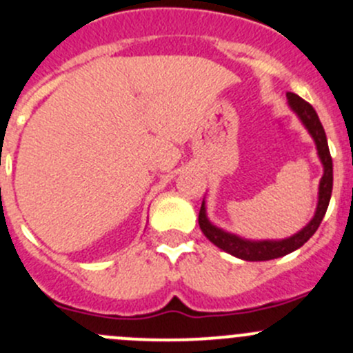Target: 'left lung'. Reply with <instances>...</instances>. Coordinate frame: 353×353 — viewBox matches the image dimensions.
Here are the masks:
<instances>
[{"instance_id": "left-lung-1", "label": "left lung", "mask_w": 353, "mask_h": 353, "mask_svg": "<svg viewBox=\"0 0 353 353\" xmlns=\"http://www.w3.org/2000/svg\"><path fill=\"white\" fill-rule=\"evenodd\" d=\"M288 103H290L292 110L295 111L300 117L302 123L305 125L309 134L312 135L314 141L317 145V154H319L321 161L324 166V175L321 178L319 183V202H317V209L314 218L310 219L309 225L303 230H300L299 233H295L294 236L285 240H263V242H250V240H243L240 236L232 235V233H226L223 230L216 228L214 225H211L205 216V208L204 202L201 205V211H199V226H201L202 233L214 243L216 247L223 249L225 252L232 254V256L239 257V259L245 261H270L276 259V257L287 256V254L294 252V250L302 247L310 236L316 233V230L319 228L321 221H323L324 214H326V209L330 205L331 199V190H333V159H331L330 148H327L326 134H324V128L321 125L319 117H317L316 110L310 106L307 101H303L302 97L296 96L294 92H287Z\"/></svg>"}]
</instances>
